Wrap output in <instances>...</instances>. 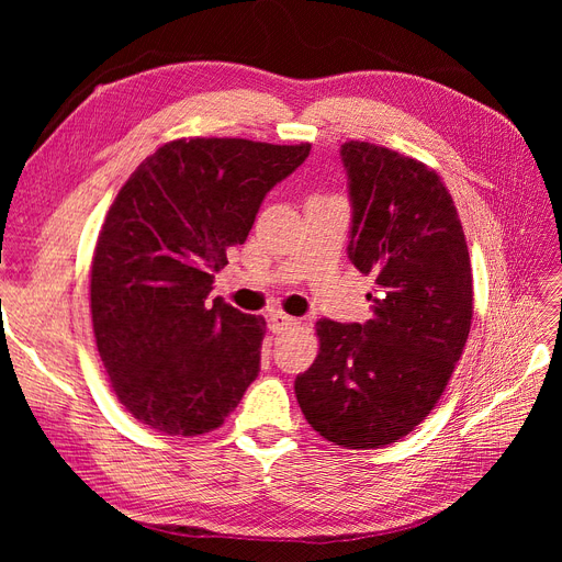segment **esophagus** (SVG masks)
<instances>
[{"instance_id":"esophagus-1","label":"esophagus","mask_w":562,"mask_h":562,"mask_svg":"<svg viewBox=\"0 0 562 562\" xmlns=\"http://www.w3.org/2000/svg\"><path fill=\"white\" fill-rule=\"evenodd\" d=\"M267 323H269V330H271V333H283V330H288V328H295L300 321L293 318V316H285V314H281V312H274V314H269Z\"/></svg>"}]
</instances>
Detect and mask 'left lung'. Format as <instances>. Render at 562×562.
Here are the masks:
<instances>
[{"label": "left lung", "instance_id": "obj_1", "mask_svg": "<svg viewBox=\"0 0 562 562\" xmlns=\"http://www.w3.org/2000/svg\"><path fill=\"white\" fill-rule=\"evenodd\" d=\"M349 260L375 279L372 318L316 323L318 356L295 380L314 431L335 446L396 443L427 419L464 351L473 283L462 223L434 168L349 140Z\"/></svg>", "mask_w": 562, "mask_h": 562}]
</instances>
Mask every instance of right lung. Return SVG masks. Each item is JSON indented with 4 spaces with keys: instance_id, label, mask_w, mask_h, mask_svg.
I'll return each instance as SVG.
<instances>
[{
    "instance_id": "1",
    "label": "right lung",
    "mask_w": 562,
    "mask_h": 562,
    "mask_svg": "<svg viewBox=\"0 0 562 562\" xmlns=\"http://www.w3.org/2000/svg\"><path fill=\"white\" fill-rule=\"evenodd\" d=\"M310 149L180 138L119 190L93 252L91 318L112 391L149 429L209 434L258 378L265 318L209 293L267 192Z\"/></svg>"
}]
</instances>
